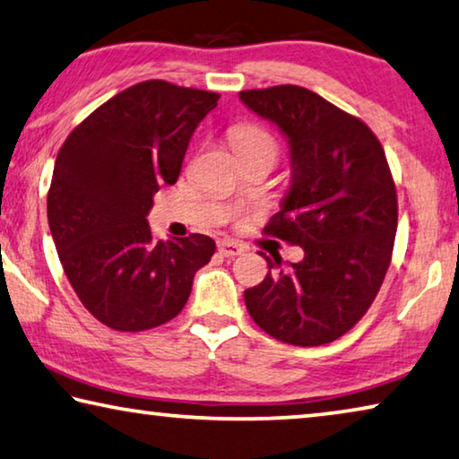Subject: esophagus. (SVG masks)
Here are the masks:
<instances>
[{
    "label": "esophagus",
    "mask_w": 459,
    "mask_h": 459,
    "mask_svg": "<svg viewBox=\"0 0 459 459\" xmlns=\"http://www.w3.org/2000/svg\"><path fill=\"white\" fill-rule=\"evenodd\" d=\"M243 251H245V247L238 245L237 241H229V238L218 241V253L224 257H237V255H241Z\"/></svg>",
    "instance_id": "34e87169"
}]
</instances>
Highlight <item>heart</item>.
I'll return each mask as SVG.
<instances>
[{
    "label": "heart",
    "mask_w": 459,
    "mask_h": 459,
    "mask_svg": "<svg viewBox=\"0 0 459 459\" xmlns=\"http://www.w3.org/2000/svg\"><path fill=\"white\" fill-rule=\"evenodd\" d=\"M232 147L238 152V155H245V152L251 151H269L275 155V143L273 138L269 136L265 130L257 126H238L230 133Z\"/></svg>",
    "instance_id": "1"
}]
</instances>
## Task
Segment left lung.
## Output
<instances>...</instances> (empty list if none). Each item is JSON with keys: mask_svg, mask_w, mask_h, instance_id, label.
I'll list each match as a JSON object with an SVG mask.
<instances>
[{"mask_svg": "<svg viewBox=\"0 0 459 459\" xmlns=\"http://www.w3.org/2000/svg\"><path fill=\"white\" fill-rule=\"evenodd\" d=\"M238 98L288 141L290 187L265 232L304 251L286 267L261 253L269 272L245 290L247 310L283 343H331L366 315L388 272L398 204L386 155L359 118L304 87Z\"/></svg>", "mask_w": 459, "mask_h": 459, "instance_id": "left-lung-1", "label": "left lung"}]
</instances>
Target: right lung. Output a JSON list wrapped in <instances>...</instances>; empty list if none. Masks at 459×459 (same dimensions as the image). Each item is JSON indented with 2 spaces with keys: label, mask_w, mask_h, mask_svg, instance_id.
Returning <instances> with one entry per match:
<instances>
[{
  "label": "right lung",
  "mask_w": 459,
  "mask_h": 459,
  "mask_svg": "<svg viewBox=\"0 0 459 459\" xmlns=\"http://www.w3.org/2000/svg\"><path fill=\"white\" fill-rule=\"evenodd\" d=\"M218 93L143 82L108 100L63 143L48 190V227L83 307L116 331L178 316L194 275L214 255L206 235L157 241L152 195L176 184L194 130Z\"/></svg>",
  "instance_id": "add662e5"
}]
</instances>
